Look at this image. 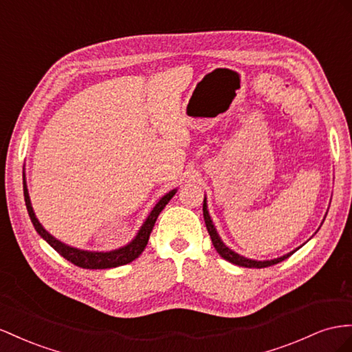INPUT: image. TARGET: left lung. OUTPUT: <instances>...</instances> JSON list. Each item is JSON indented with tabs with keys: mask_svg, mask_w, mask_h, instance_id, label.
Returning <instances> with one entry per match:
<instances>
[{
	"mask_svg": "<svg viewBox=\"0 0 352 352\" xmlns=\"http://www.w3.org/2000/svg\"><path fill=\"white\" fill-rule=\"evenodd\" d=\"M203 214H204V222H206V226H207L208 235H210V239H212V243H213V245H214L216 252L219 253L225 261L231 262V263H234V265H239V267H244V268H267V267H271V265H275V263H278V262H281V261H284V259H287L290 254H293L294 252L298 250V249H296V250H293V252H290V253H287V254L281 256V258L271 259V261H253V259H247V258H244V256H240L239 253L232 252V250L230 249V247H226V245L223 244V241L221 240V236H219V234H217L216 228H214V225H213V222H212V219H210V214H208L206 198H204V203H203Z\"/></svg>",
	"mask_w": 352,
	"mask_h": 352,
	"instance_id": "8db88e82",
	"label": "left lung"
}]
</instances>
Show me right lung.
Instances as JSON below:
<instances>
[{
  "label": "right lung",
  "mask_w": 352,
  "mask_h": 352,
  "mask_svg": "<svg viewBox=\"0 0 352 352\" xmlns=\"http://www.w3.org/2000/svg\"><path fill=\"white\" fill-rule=\"evenodd\" d=\"M177 189H173L168 194H166L160 201L155 204V207L153 208V212L149 213V216L146 217V221L144 222V225L140 226L139 232L136 234L135 239H133L127 245L120 247L117 250H111V252H89V250H80L75 249V247H71L68 244H65L62 241H59L58 239H54L52 234L47 232L43 225L38 222L36 216L34 213V208L31 204L30 199V194H28V186H26V180H25V173H23V195H25V204L28 208V213H30L31 222L35 228V231L40 234L43 239L49 243L53 249L58 252L60 256L66 261H69L71 263L77 265L80 268H85V270H107V268H116V267H121V265H126L135 261L136 258H139L140 253L145 250V247L148 244L149 235L153 232V228L155 225V221L158 214L161 213V210L166 207V204L173 198V195L176 194Z\"/></svg>",
  "instance_id": "right-lung-1"
}]
</instances>
